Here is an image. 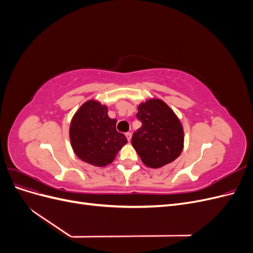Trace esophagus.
Instances as JSON below:
<instances>
[{"mask_svg":"<svg viewBox=\"0 0 253 253\" xmlns=\"http://www.w3.org/2000/svg\"><path fill=\"white\" fill-rule=\"evenodd\" d=\"M126 136L127 141H131V139H132V133H131V132H127V133L126 134Z\"/></svg>","mask_w":253,"mask_h":253,"instance_id":"esophagus-1","label":"esophagus"}]
</instances>
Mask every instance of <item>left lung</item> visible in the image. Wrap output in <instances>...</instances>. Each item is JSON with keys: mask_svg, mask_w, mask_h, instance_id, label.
Returning <instances> with one entry per match:
<instances>
[{"mask_svg": "<svg viewBox=\"0 0 253 253\" xmlns=\"http://www.w3.org/2000/svg\"><path fill=\"white\" fill-rule=\"evenodd\" d=\"M137 118L142 126L133 134L132 145L150 168H160L177 158L183 149L181 122L160 99H149L138 105Z\"/></svg>", "mask_w": 253, "mask_h": 253, "instance_id": "left-lung-1", "label": "left lung"}]
</instances>
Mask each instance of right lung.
<instances>
[{"mask_svg":"<svg viewBox=\"0 0 253 253\" xmlns=\"http://www.w3.org/2000/svg\"><path fill=\"white\" fill-rule=\"evenodd\" d=\"M116 119L108 115V106L96 100L84 102L76 112L70 126L72 148L82 162L95 167L113 163L121 148L127 142L117 132Z\"/></svg>","mask_w":253,"mask_h":253,"instance_id":"add662e5","label":"right lung"}]
</instances>
